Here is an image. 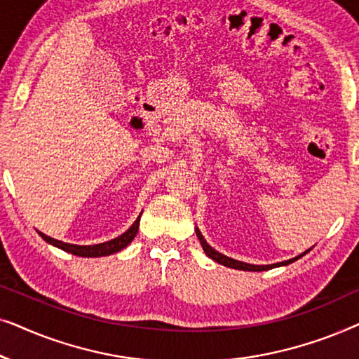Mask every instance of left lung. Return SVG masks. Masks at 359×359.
Segmentation results:
<instances>
[{"mask_svg":"<svg viewBox=\"0 0 359 359\" xmlns=\"http://www.w3.org/2000/svg\"><path fill=\"white\" fill-rule=\"evenodd\" d=\"M196 235H198L199 242H201V245H203V250H204L205 255H208L209 258H212L214 262H217L219 264H224V266H229V268H233V269H243V271H266V269H271V268H276V266H284V264H289V263L296 262V259L304 257V255L309 252V250H307L306 253L299 255V257L292 258V259H287V262L276 263V264H263V266H258V264H248V263H243V262H237V259L229 258V257H225V255H222V253L215 252V250L210 247L208 242H205L203 235H201L199 229H196Z\"/></svg>","mask_w":359,"mask_h":359,"instance_id":"obj_1","label":"left lung"}]
</instances>
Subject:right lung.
Here are the masks:
<instances>
[{
  "label": "right lung",
  "instance_id": "obj_1",
  "mask_svg": "<svg viewBox=\"0 0 359 359\" xmlns=\"http://www.w3.org/2000/svg\"><path fill=\"white\" fill-rule=\"evenodd\" d=\"M139 222H140V215L137 217L135 222L132 224V227L127 230V232L122 233L121 237L109 240V242L100 243V245H72V243H63V242H60V240H55L52 237H47V235H43L42 232H39V235H41V237L46 240L47 243L55 245V247L65 250V252H68V253L76 255V257H88V258L106 257V255L121 252L122 248H126L127 245H129L132 240L135 238L137 230H139Z\"/></svg>",
  "mask_w": 359,
  "mask_h": 359
}]
</instances>
